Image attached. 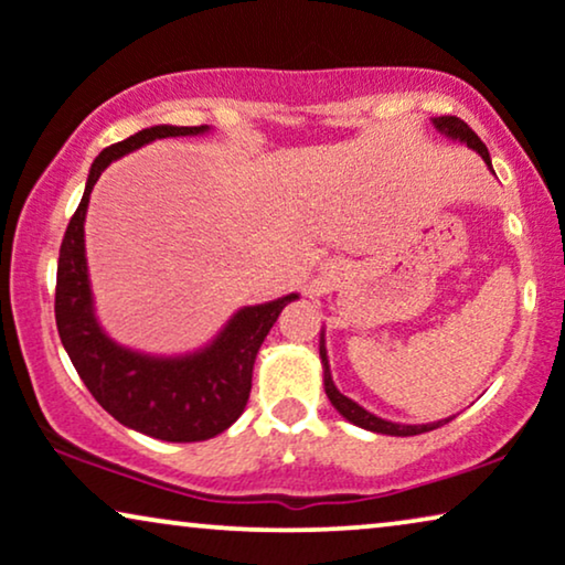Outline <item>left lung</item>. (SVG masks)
I'll list each match as a JSON object with an SVG mask.
<instances>
[{"label": "left lung", "instance_id": "1", "mask_svg": "<svg viewBox=\"0 0 565 565\" xmlns=\"http://www.w3.org/2000/svg\"><path fill=\"white\" fill-rule=\"evenodd\" d=\"M434 129L441 131L449 139H457V141H462V145H468L470 149H476V152L486 160L488 168H491V154H488L486 145L478 139V134L472 131L462 118H457V116H439V118H434ZM491 172H493V168H491ZM320 359H322V385H326V395L330 397V403H333V408L341 413L345 420H351L353 426H361V428H366V431H374V434L416 436V434H424V431H434V428L445 426V424H449V420H452V418H445V420H434V424L408 426V424H393V420H385V418L374 416V413L361 408L359 403H353L351 397H345L343 393H338V387L333 385V377H330L326 335L320 338Z\"/></svg>", "mask_w": 565, "mask_h": 565}]
</instances>
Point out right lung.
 I'll list each match as a JSON object with an SVG mask.
<instances>
[{
    "instance_id": "add662e5",
    "label": "right lung",
    "mask_w": 565,
    "mask_h": 565,
    "mask_svg": "<svg viewBox=\"0 0 565 565\" xmlns=\"http://www.w3.org/2000/svg\"><path fill=\"white\" fill-rule=\"evenodd\" d=\"M209 126H152L105 147L89 168L85 195L64 232L56 268V328L74 370L118 424L162 441H204L243 416L253 387V364L268 330L297 295L243 307L201 351L149 356L105 335L95 318L85 258L89 193L113 160L168 137H195Z\"/></svg>"
}]
</instances>
